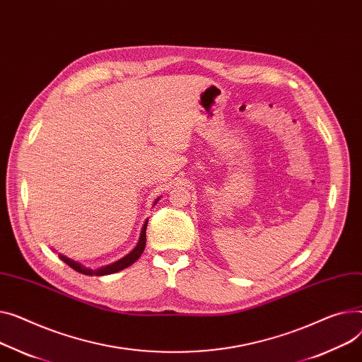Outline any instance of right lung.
I'll return each mask as SVG.
<instances>
[{
	"mask_svg": "<svg viewBox=\"0 0 362 362\" xmlns=\"http://www.w3.org/2000/svg\"><path fill=\"white\" fill-rule=\"evenodd\" d=\"M157 201H158V199H156V202H157ZM156 202H154V205H156ZM147 224H148V220H147L146 223H144V226H142L141 235H139V240H138V245L134 247V250H132L131 253H128L125 257H122V259H119V260H116V262L107 264V267H103V268H99V269H90V268L83 267L81 263H78V262H76V260H72V259H69V257H66V256H64V255H59V259H61L62 262H65V263L68 264V267H71L72 269L80 272V274H83V275L103 276V275H110V274L119 272V271H122V269L131 267V264H132L134 262H136V260L139 259V256L142 255L144 249H146V242H147L146 230H147Z\"/></svg>",
	"mask_w": 362,
	"mask_h": 362,
	"instance_id": "right-lung-1",
	"label": "right lung"
}]
</instances>
